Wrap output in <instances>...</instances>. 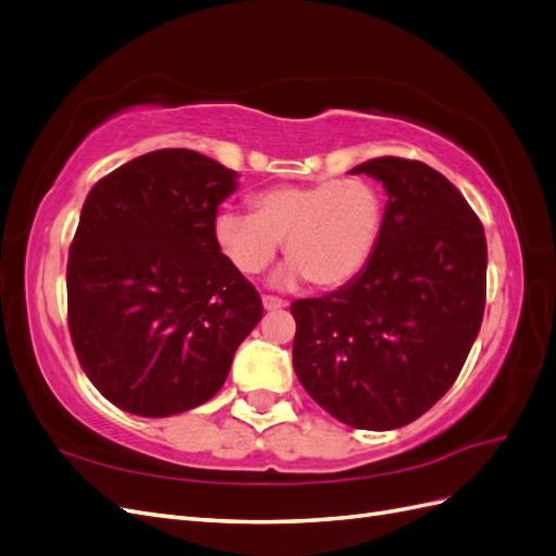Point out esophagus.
Returning a JSON list of instances; mask_svg holds the SVG:
<instances>
[{
  "mask_svg": "<svg viewBox=\"0 0 556 556\" xmlns=\"http://www.w3.org/2000/svg\"><path fill=\"white\" fill-rule=\"evenodd\" d=\"M262 304H264L266 311H280V308L288 306V301L278 299V296H274V294H264V296H262Z\"/></svg>",
  "mask_w": 556,
  "mask_h": 556,
  "instance_id": "esophagus-1",
  "label": "esophagus"
}]
</instances>
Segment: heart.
<instances>
[{
    "mask_svg": "<svg viewBox=\"0 0 556 556\" xmlns=\"http://www.w3.org/2000/svg\"><path fill=\"white\" fill-rule=\"evenodd\" d=\"M384 225V201L364 178H327L276 185L252 199V213L223 211L215 241L233 268L257 276L274 262L280 241L290 264L278 280L308 278L317 288H341L371 262Z\"/></svg>",
    "mask_w": 556,
    "mask_h": 556,
    "instance_id": "1",
    "label": "heart"
}]
</instances>
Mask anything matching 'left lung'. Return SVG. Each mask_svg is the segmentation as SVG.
Listing matches in <instances>:
<instances>
[{"mask_svg":"<svg viewBox=\"0 0 556 556\" xmlns=\"http://www.w3.org/2000/svg\"><path fill=\"white\" fill-rule=\"evenodd\" d=\"M384 225L364 271L319 299H296L292 362L329 415L387 431L425 415L457 380L482 325L486 241L462 192L417 160L376 157Z\"/></svg>","mask_w":556,"mask_h":556,"instance_id":"8db88e82","label":"left lung"}]
</instances>
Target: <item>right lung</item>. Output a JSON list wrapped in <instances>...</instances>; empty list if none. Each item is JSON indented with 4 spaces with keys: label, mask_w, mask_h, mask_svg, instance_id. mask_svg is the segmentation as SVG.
Wrapping results in <instances>:
<instances>
[{
    "label": "right lung",
    "mask_w": 556,
    "mask_h": 556,
    "mask_svg": "<svg viewBox=\"0 0 556 556\" xmlns=\"http://www.w3.org/2000/svg\"><path fill=\"white\" fill-rule=\"evenodd\" d=\"M237 172L185 148L131 160L90 190L66 262L83 371L113 406L169 417L220 392L262 299L215 241Z\"/></svg>",
    "instance_id": "obj_1"
}]
</instances>
